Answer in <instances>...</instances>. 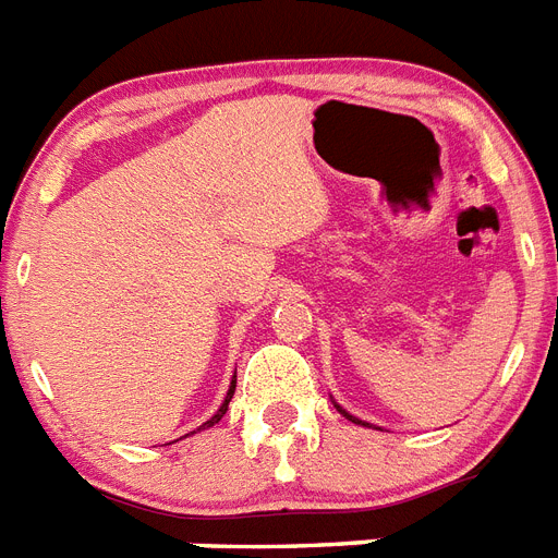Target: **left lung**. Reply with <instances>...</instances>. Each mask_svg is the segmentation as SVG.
Returning <instances> with one entry per match:
<instances>
[{
  "mask_svg": "<svg viewBox=\"0 0 558 558\" xmlns=\"http://www.w3.org/2000/svg\"><path fill=\"white\" fill-rule=\"evenodd\" d=\"M335 405H337V402H335ZM337 411H340V414H343L345 420H351V423H357V425H368V423H363V420H357V416H351L349 411H345V409H340V405H337Z\"/></svg>",
  "mask_w": 558,
  "mask_h": 558,
  "instance_id": "1",
  "label": "left lung"
}]
</instances>
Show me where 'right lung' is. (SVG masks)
I'll return each mask as SVG.
<instances>
[{"label": "right lung", "mask_w": 558, "mask_h": 558, "mask_svg": "<svg viewBox=\"0 0 558 558\" xmlns=\"http://www.w3.org/2000/svg\"><path fill=\"white\" fill-rule=\"evenodd\" d=\"M232 395H235V377H232V386H229V391H227V397H223V402H221V409H218V414H215L213 420H207V423L201 425V428H209V425H215V423H218V420H221L223 414H227L229 400H232ZM201 428H198V430H201Z\"/></svg>", "instance_id": "add662e5"}]
</instances>
